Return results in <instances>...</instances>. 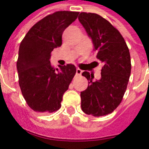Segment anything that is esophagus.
<instances>
[{
  "mask_svg": "<svg viewBox=\"0 0 149 149\" xmlns=\"http://www.w3.org/2000/svg\"><path fill=\"white\" fill-rule=\"evenodd\" d=\"M82 72H83V71H82L80 69H79V68H78V69L76 70V74H77V75H81Z\"/></svg>",
  "mask_w": 149,
  "mask_h": 149,
  "instance_id": "1",
  "label": "esophagus"
}]
</instances>
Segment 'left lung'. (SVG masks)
I'll return each mask as SVG.
<instances>
[{"mask_svg": "<svg viewBox=\"0 0 149 149\" xmlns=\"http://www.w3.org/2000/svg\"><path fill=\"white\" fill-rule=\"evenodd\" d=\"M79 20L103 64L98 80L87 71L82 74L88 86L80 93L81 108L88 115L102 116L111 113L122 101L131 71L130 51L120 32L99 15L82 12Z\"/></svg>", "mask_w": 149, "mask_h": 149, "instance_id": "left-lung-1", "label": "left lung"}]
</instances>
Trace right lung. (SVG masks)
I'll return each instance as SVG.
<instances>
[{
	"label": "right lung",
	"instance_id": "add662e5",
	"mask_svg": "<svg viewBox=\"0 0 149 149\" xmlns=\"http://www.w3.org/2000/svg\"><path fill=\"white\" fill-rule=\"evenodd\" d=\"M79 12L56 11L38 21L21 42L17 61L19 84L28 105L38 112L60 109L64 93L76 73L72 64L60 69L52 66L54 48L62 44L64 30L77 19Z\"/></svg>",
	"mask_w": 149,
	"mask_h": 149
}]
</instances>
